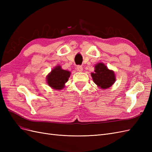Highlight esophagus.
Instances as JSON below:
<instances>
[{"label":"esophagus","instance_id":"1","mask_svg":"<svg viewBox=\"0 0 152 152\" xmlns=\"http://www.w3.org/2000/svg\"><path fill=\"white\" fill-rule=\"evenodd\" d=\"M77 70L78 72H82V70H83V68H82V66L80 65H78L77 67Z\"/></svg>","mask_w":152,"mask_h":152}]
</instances>
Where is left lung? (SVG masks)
<instances>
[{"label": "left lung", "mask_w": 152, "mask_h": 152, "mask_svg": "<svg viewBox=\"0 0 152 152\" xmlns=\"http://www.w3.org/2000/svg\"><path fill=\"white\" fill-rule=\"evenodd\" d=\"M94 73L91 77L94 83L102 89H108L115 82V75L113 70H110L104 63H99L94 66Z\"/></svg>", "instance_id": "left-lung-1"}]
</instances>
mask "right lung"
<instances>
[{"mask_svg": "<svg viewBox=\"0 0 152 152\" xmlns=\"http://www.w3.org/2000/svg\"><path fill=\"white\" fill-rule=\"evenodd\" d=\"M70 73V72L63 70L61 66H56L47 75L48 84L54 89L61 90L65 87Z\"/></svg>", "mask_w": 152, "mask_h": 152, "instance_id": "obj_1", "label": "right lung"}]
</instances>
